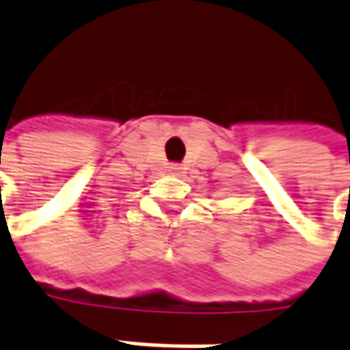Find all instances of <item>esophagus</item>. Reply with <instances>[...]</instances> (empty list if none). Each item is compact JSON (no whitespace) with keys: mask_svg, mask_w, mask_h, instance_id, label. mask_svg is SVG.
Wrapping results in <instances>:
<instances>
[{"mask_svg":"<svg viewBox=\"0 0 350 350\" xmlns=\"http://www.w3.org/2000/svg\"><path fill=\"white\" fill-rule=\"evenodd\" d=\"M178 170H180L178 166H172V168H170V172H172V174H178Z\"/></svg>","mask_w":350,"mask_h":350,"instance_id":"esophagus-1","label":"esophagus"}]
</instances>
